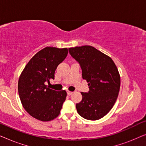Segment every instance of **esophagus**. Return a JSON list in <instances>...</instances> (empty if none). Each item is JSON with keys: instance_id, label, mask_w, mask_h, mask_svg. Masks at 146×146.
Wrapping results in <instances>:
<instances>
[{"instance_id": "1", "label": "esophagus", "mask_w": 146, "mask_h": 146, "mask_svg": "<svg viewBox=\"0 0 146 146\" xmlns=\"http://www.w3.org/2000/svg\"><path fill=\"white\" fill-rule=\"evenodd\" d=\"M73 92H71V91H69V90H67V94L68 95V96H70L72 94Z\"/></svg>"}]
</instances>
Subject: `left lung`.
Here are the masks:
<instances>
[{"instance_id": "obj_1", "label": "left lung", "mask_w": 146, "mask_h": 146, "mask_svg": "<svg viewBox=\"0 0 146 146\" xmlns=\"http://www.w3.org/2000/svg\"><path fill=\"white\" fill-rule=\"evenodd\" d=\"M69 53L80 64L82 78L89 86L88 93L76 104L80 115L89 120L105 116L116 101L120 88V76L112 59L91 46L70 48Z\"/></svg>"}]
</instances>
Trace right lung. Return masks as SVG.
I'll return each instance as SVG.
<instances>
[{
  "label": "right lung",
  "mask_w": 146,
  "mask_h": 146,
  "mask_svg": "<svg viewBox=\"0 0 146 146\" xmlns=\"http://www.w3.org/2000/svg\"><path fill=\"white\" fill-rule=\"evenodd\" d=\"M68 52L66 48L46 47L30 60L20 76L18 90L22 104L31 116L38 120L51 121L60 113L66 92L54 90L45 82L54 79L56 69Z\"/></svg>",
  "instance_id": "right-lung-1"
}]
</instances>
